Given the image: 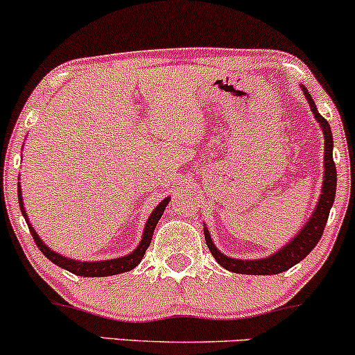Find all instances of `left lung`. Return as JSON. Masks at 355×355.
Masks as SVG:
<instances>
[{"mask_svg": "<svg viewBox=\"0 0 355 355\" xmlns=\"http://www.w3.org/2000/svg\"><path fill=\"white\" fill-rule=\"evenodd\" d=\"M302 88L305 100L311 105V110L315 116V120L319 121L322 133H324V182H322V190L319 202H317L315 209L311 218L307 220V223L300 229L299 234L288 243L277 250L275 254L266 257V259H255V260H242V259H230V257L223 255L217 247L214 245V240L210 239L209 230H203L205 234V242L209 250L214 255V259L227 270L235 272V274H247V275H275L280 272L288 270L291 267H294L295 263H299L300 260H304L305 257L311 254L313 247L319 243V240L324 234L325 223H327L329 214L334 205V198H336V187H337V172H336V164H334L332 158V132L331 125L327 123L324 116L317 112L315 103H313L311 93L309 89L300 85Z\"/></svg>", "mask_w": 355, "mask_h": 355, "instance_id": "obj_1", "label": "left lung"}]
</instances>
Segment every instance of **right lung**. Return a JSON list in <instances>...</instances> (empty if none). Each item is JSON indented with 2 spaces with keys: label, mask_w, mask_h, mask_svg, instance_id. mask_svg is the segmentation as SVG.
Listing matches in <instances>:
<instances>
[{
  "label": "right lung",
  "mask_w": 355,
  "mask_h": 355,
  "mask_svg": "<svg viewBox=\"0 0 355 355\" xmlns=\"http://www.w3.org/2000/svg\"><path fill=\"white\" fill-rule=\"evenodd\" d=\"M18 202H19V209H21L23 217L28 223V229H30L31 235H33L36 247L43 252V255L46 257L48 260H51V262L56 263L58 267L64 268V270L71 272V274L80 275V277H108V275L123 274V272L132 270V268H135L138 263H140V260L144 259L146 248H148L150 242H152V235H153L155 227H157L158 220H160L162 215H164L165 207L168 205L170 197L164 198V200L158 203L157 209L152 211V215H150L148 220H146L144 235H141L140 243H138V247L135 248V250L130 252V254L125 257H118V259H108V260H96V262H81V260L70 259V257H64L61 254H56L55 250H51V248L48 247L42 239H40V235L36 234L33 225H31L30 220H28V217H26V210H24V205H23L21 189H18Z\"/></svg>",
  "instance_id": "add662e5"
}]
</instances>
